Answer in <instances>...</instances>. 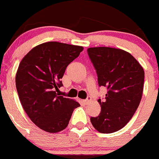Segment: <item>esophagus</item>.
I'll return each mask as SVG.
<instances>
[{"instance_id": "34e87169", "label": "esophagus", "mask_w": 159, "mask_h": 159, "mask_svg": "<svg viewBox=\"0 0 159 159\" xmlns=\"http://www.w3.org/2000/svg\"><path fill=\"white\" fill-rule=\"evenodd\" d=\"M91 100H92L91 97H90V96H88V97H87V99H86V100H83V102H84V103H85V104H88V103H89V102L91 101Z\"/></svg>"}]
</instances>
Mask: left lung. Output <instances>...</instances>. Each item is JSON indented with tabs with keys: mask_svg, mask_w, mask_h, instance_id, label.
Here are the masks:
<instances>
[{
	"mask_svg": "<svg viewBox=\"0 0 159 159\" xmlns=\"http://www.w3.org/2000/svg\"><path fill=\"white\" fill-rule=\"evenodd\" d=\"M96 70L98 84L107 89L101 111L90 118L93 127L102 133L118 131L130 121L142 98L144 71L130 53L110 47L87 49Z\"/></svg>",
	"mask_w": 159,
	"mask_h": 159,
	"instance_id": "1",
	"label": "left lung"
}]
</instances>
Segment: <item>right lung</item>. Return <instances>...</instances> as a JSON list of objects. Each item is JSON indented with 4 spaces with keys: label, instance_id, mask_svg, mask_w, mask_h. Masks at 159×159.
Segmentation results:
<instances>
[{
    "label": "right lung",
    "instance_id": "obj_1",
    "mask_svg": "<svg viewBox=\"0 0 159 159\" xmlns=\"http://www.w3.org/2000/svg\"><path fill=\"white\" fill-rule=\"evenodd\" d=\"M82 50L81 46L49 41L32 48L19 63L16 76L19 100L31 121L44 131L66 129L74 110L80 107L55 91L63 86L60 79L66 66Z\"/></svg>",
    "mask_w": 159,
    "mask_h": 159
}]
</instances>
